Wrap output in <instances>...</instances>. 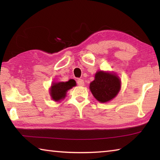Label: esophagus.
Returning a JSON list of instances; mask_svg holds the SVG:
<instances>
[{
    "label": "esophagus",
    "instance_id": "esophagus-1",
    "mask_svg": "<svg viewBox=\"0 0 160 160\" xmlns=\"http://www.w3.org/2000/svg\"><path fill=\"white\" fill-rule=\"evenodd\" d=\"M77 83L79 86H84V85H85V82L82 79H78L77 80Z\"/></svg>",
    "mask_w": 160,
    "mask_h": 160
}]
</instances>
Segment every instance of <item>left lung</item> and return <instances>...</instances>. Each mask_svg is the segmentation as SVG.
I'll return each instance as SVG.
<instances>
[{
    "mask_svg": "<svg viewBox=\"0 0 160 160\" xmlns=\"http://www.w3.org/2000/svg\"><path fill=\"white\" fill-rule=\"evenodd\" d=\"M121 88V81L115 72L99 70L90 84V90L94 98L101 103L109 102L115 98Z\"/></svg>",
    "mask_w": 160,
    "mask_h": 160,
    "instance_id": "8db88e82",
    "label": "left lung"
}]
</instances>
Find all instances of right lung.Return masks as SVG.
Masks as SVG:
<instances>
[{
  "label": "right lung",
  "instance_id": "add662e5",
  "mask_svg": "<svg viewBox=\"0 0 160 160\" xmlns=\"http://www.w3.org/2000/svg\"><path fill=\"white\" fill-rule=\"evenodd\" d=\"M76 86V82L70 79L67 82H53L49 88V94L53 101L60 102L65 99L66 93L70 89Z\"/></svg>",
  "mask_w": 160,
  "mask_h": 160
}]
</instances>
